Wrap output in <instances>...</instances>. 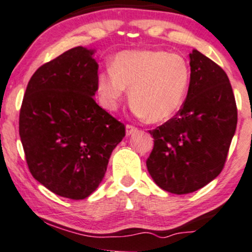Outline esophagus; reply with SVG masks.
Here are the masks:
<instances>
[{"mask_svg": "<svg viewBox=\"0 0 252 252\" xmlns=\"http://www.w3.org/2000/svg\"><path fill=\"white\" fill-rule=\"evenodd\" d=\"M137 131H138V128L135 126L129 125V124H127V125H126V134L127 135L132 134V133H134V132H137Z\"/></svg>", "mask_w": 252, "mask_h": 252, "instance_id": "esophagus-1", "label": "esophagus"}]
</instances>
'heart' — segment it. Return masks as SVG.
<instances>
[{"label":"heart","instance_id":"obj_1","mask_svg":"<svg viewBox=\"0 0 252 252\" xmlns=\"http://www.w3.org/2000/svg\"><path fill=\"white\" fill-rule=\"evenodd\" d=\"M191 70L182 55L164 50H128L114 58L112 68L97 79L103 105L115 109L129 88L135 114L149 123H161L176 114L184 102Z\"/></svg>","mask_w":252,"mask_h":252}]
</instances>
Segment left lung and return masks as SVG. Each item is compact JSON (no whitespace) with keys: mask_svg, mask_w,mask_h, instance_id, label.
Returning a JSON list of instances; mask_svg holds the SVG:
<instances>
[{"mask_svg":"<svg viewBox=\"0 0 252 252\" xmlns=\"http://www.w3.org/2000/svg\"><path fill=\"white\" fill-rule=\"evenodd\" d=\"M188 95L178 113L150 131L155 145L146 160L156 184L176 194L212 182L225 165L237 126V106L226 73L194 49Z\"/></svg>","mask_w":252,"mask_h":252,"instance_id":"obj_1","label":"left lung"}]
</instances>
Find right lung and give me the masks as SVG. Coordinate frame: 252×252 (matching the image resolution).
<instances>
[{
	"instance_id": "add662e5",
	"label": "right lung",
	"mask_w": 252,
	"mask_h": 252,
	"mask_svg": "<svg viewBox=\"0 0 252 252\" xmlns=\"http://www.w3.org/2000/svg\"><path fill=\"white\" fill-rule=\"evenodd\" d=\"M94 50L75 47L32 74L20 109L21 143L32 176L58 196L96 190L125 125L94 100Z\"/></svg>"
}]
</instances>
